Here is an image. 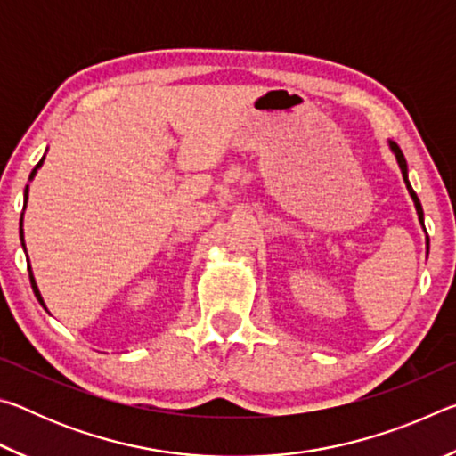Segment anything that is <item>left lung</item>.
Segmentation results:
<instances>
[{"label": "left lung", "instance_id": "obj_1", "mask_svg": "<svg viewBox=\"0 0 456 456\" xmlns=\"http://www.w3.org/2000/svg\"><path fill=\"white\" fill-rule=\"evenodd\" d=\"M388 146H390V151L395 152L396 163H398V167H400V171H403V179H404V183H406V189H408V192H411V197H412V200H414V207H416V213H419V221H420V225H422V229H424V213H422V205H420L419 197H416L414 189L411 187V181H408V167H406V159H404V154H403V151H400V146H398L395 141H388ZM424 231H427V229H424ZM428 247H430V241H428V235H427V256H428Z\"/></svg>", "mask_w": 456, "mask_h": 456}]
</instances>
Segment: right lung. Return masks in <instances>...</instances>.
I'll return each instance as SVG.
<instances>
[{
	"label": "right lung",
	"mask_w": 456,
	"mask_h": 456,
	"mask_svg": "<svg viewBox=\"0 0 456 456\" xmlns=\"http://www.w3.org/2000/svg\"><path fill=\"white\" fill-rule=\"evenodd\" d=\"M44 159H45V154L42 157V160L40 163L36 165V168L32 171V175H29V181L34 179L36 176V173H37V168H40L42 165H44ZM28 192H29V184H26V191H24V203H28ZM24 209H26V205H24ZM20 241H21V247H24V251H26V243H24V213H21V217H20ZM29 261V259H28ZM29 269V281H32V289H34V293H36V297H37V302H40L44 307H45V304H44V299H42V293H40V289H37V285H36V280H34V273H32V267H28Z\"/></svg>",
	"instance_id": "obj_1"
}]
</instances>
